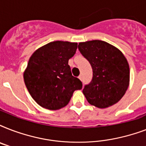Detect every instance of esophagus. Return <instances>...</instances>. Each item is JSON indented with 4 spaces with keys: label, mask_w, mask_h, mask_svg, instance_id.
Here are the masks:
<instances>
[{
    "label": "esophagus",
    "mask_w": 146,
    "mask_h": 146,
    "mask_svg": "<svg viewBox=\"0 0 146 146\" xmlns=\"http://www.w3.org/2000/svg\"><path fill=\"white\" fill-rule=\"evenodd\" d=\"M82 76H81V75H80V76H79V79H80V80H82Z\"/></svg>",
    "instance_id": "obj_1"
}]
</instances>
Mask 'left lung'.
I'll return each mask as SVG.
<instances>
[{"mask_svg":"<svg viewBox=\"0 0 146 146\" xmlns=\"http://www.w3.org/2000/svg\"><path fill=\"white\" fill-rule=\"evenodd\" d=\"M78 48L90 63L93 77L82 92L89 104L106 108L118 102L129 84V66L117 48L101 40L80 42Z\"/></svg>","mask_w":146,"mask_h":146,"instance_id":"1","label":"left lung"}]
</instances>
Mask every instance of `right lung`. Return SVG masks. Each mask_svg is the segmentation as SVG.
I'll return each instance as SVG.
<instances>
[{"instance_id": "right-lung-1", "label": "right lung", "mask_w": 146, "mask_h": 146, "mask_svg": "<svg viewBox=\"0 0 146 146\" xmlns=\"http://www.w3.org/2000/svg\"><path fill=\"white\" fill-rule=\"evenodd\" d=\"M76 42L55 41L38 48L23 73L26 86L33 98L44 108L58 110L68 104L73 92L82 89L68 65L75 54Z\"/></svg>"}]
</instances>
